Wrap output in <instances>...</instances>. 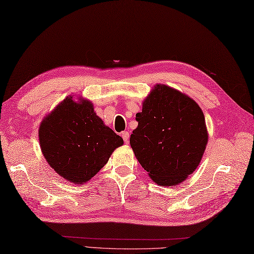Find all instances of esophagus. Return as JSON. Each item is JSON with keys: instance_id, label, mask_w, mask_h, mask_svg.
<instances>
[{"instance_id": "34e87169", "label": "esophagus", "mask_w": 254, "mask_h": 254, "mask_svg": "<svg viewBox=\"0 0 254 254\" xmlns=\"http://www.w3.org/2000/svg\"><path fill=\"white\" fill-rule=\"evenodd\" d=\"M122 138L124 139V142H125V143H128L129 132H128V131H123V132H122Z\"/></svg>"}]
</instances>
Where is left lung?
<instances>
[{"mask_svg":"<svg viewBox=\"0 0 254 254\" xmlns=\"http://www.w3.org/2000/svg\"><path fill=\"white\" fill-rule=\"evenodd\" d=\"M135 121L130 145L154 182L171 187L193 174L208 142L205 116L193 99L156 85Z\"/></svg>","mask_w":254,"mask_h":254,"instance_id":"left-lung-1","label":"left lung"}]
</instances>
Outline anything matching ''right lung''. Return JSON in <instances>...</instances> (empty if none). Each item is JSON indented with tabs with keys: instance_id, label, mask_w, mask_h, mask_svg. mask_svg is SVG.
Masks as SVG:
<instances>
[{
	"instance_id": "obj_1",
	"label": "right lung",
	"mask_w": 254,
	"mask_h": 254,
	"mask_svg": "<svg viewBox=\"0 0 254 254\" xmlns=\"http://www.w3.org/2000/svg\"><path fill=\"white\" fill-rule=\"evenodd\" d=\"M39 137L49 166L74 184L89 181L124 143L96 115L91 102H76L72 96L43 120Z\"/></svg>"
}]
</instances>
